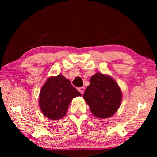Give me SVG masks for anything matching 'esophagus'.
Here are the masks:
<instances>
[{
	"label": "esophagus",
	"instance_id": "obj_1",
	"mask_svg": "<svg viewBox=\"0 0 157 157\" xmlns=\"http://www.w3.org/2000/svg\"><path fill=\"white\" fill-rule=\"evenodd\" d=\"M78 91L81 93L82 94H84V87H80V88H79L78 89Z\"/></svg>",
	"mask_w": 157,
	"mask_h": 157
}]
</instances>
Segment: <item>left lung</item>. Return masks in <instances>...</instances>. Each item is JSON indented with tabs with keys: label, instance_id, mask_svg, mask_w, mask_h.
Wrapping results in <instances>:
<instances>
[{
	"label": "left lung",
	"instance_id": "1",
	"mask_svg": "<svg viewBox=\"0 0 157 157\" xmlns=\"http://www.w3.org/2000/svg\"><path fill=\"white\" fill-rule=\"evenodd\" d=\"M83 97L95 117L107 118L118 111L122 100V92L111 77L97 73L90 79V84Z\"/></svg>",
	"mask_w": 157,
	"mask_h": 157
}]
</instances>
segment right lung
Wrapping results in <instances>:
<instances>
[{"label": "right lung", "mask_w": 157, "mask_h": 157, "mask_svg": "<svg viewBox=\"0 0 157 157\" xmlns=\"http://www.w3.org/2000/svg\"><path fill=\"white\" fill-rule=\"evenodd\" d=\"M81 94L62 74L50 77L41 89L39 103L41 112L50 120H59L68 111L74 98Z\"/></svg>", "instance_id": "1"}]
</instances>
